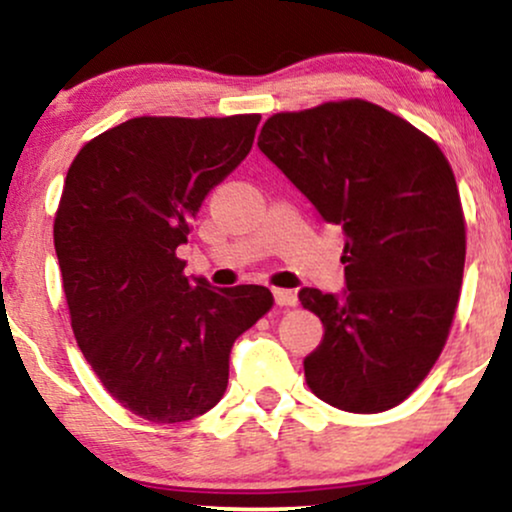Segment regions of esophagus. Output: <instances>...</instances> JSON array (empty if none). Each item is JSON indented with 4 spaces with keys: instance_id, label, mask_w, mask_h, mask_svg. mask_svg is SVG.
<instances>
[{
    "instance_id": "1",
    "label": "esophagus",
    "mask_w": 512,
    "mask_h": 512,
    "mask_svg": "<svg viewBox=\"0 0 512 512\" xmlns=\"http://www.w3.org/2000/svg\"><path fill=\"white\" fill-rule=\"evenodd\" d=\"M273 299L278 306H294L297 304V294L292 290H273Z\"/></svg>"
}]
</instances>
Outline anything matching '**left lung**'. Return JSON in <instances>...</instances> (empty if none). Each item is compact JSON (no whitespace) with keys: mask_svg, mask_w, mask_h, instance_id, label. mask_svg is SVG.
Wrapping results in <instances>:
<instances>
[{"mask_svg":"<svg viewBox=\"0 0 512 512\" xmlns=\"http://www.w3.org/2000/svg\"><path fill=\"white\" fill-rule=\"evenodd\" d=\"M258 148L345 232V290H299L323 323L306 383L345 412L400 405L436 364L460 297L465 218L446 155L366 100L273 114Z\"/></svg>","mask_w":512,"mask_h":512,"instance_id":"left-lung-1","label":"left lung"}]
</instances>
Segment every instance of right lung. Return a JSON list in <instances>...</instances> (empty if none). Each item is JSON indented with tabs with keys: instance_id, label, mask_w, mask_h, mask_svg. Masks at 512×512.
<instances>
[{
	"instance_id": "obj_1",
	"label": "right lung",
	"mask_w": 512,
	"mask_h": 512,
	"mask_svg": "<svg viewBox=\"0 0 512 512\" xmlns=\"http://www.w3.org/2000/svg\"><path fill=\"white\" fill-rule=\"evenodd\" d=\"M258 122L136 117L86 143L66 172L54 251L71 328L107 393L148 422L218 405L234 340L273 306L268 287H213L177 258Z\"/></svg>"
}]
</instances>
